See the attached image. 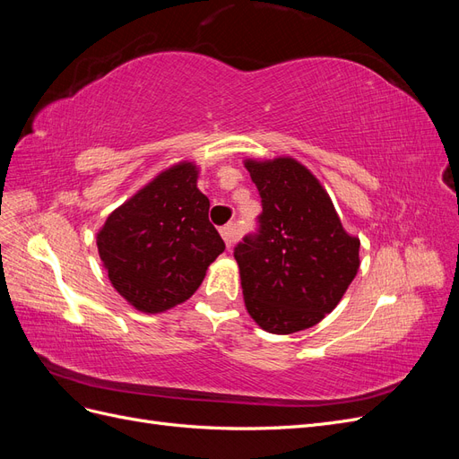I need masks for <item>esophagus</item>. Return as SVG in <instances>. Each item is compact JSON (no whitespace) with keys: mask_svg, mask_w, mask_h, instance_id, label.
<instances>
[{"mask_svg":"<svg viewBox=\"0 0 459 459\" xmlns=\"http://www.w3.org/2000/svg\"><path fill=\"white\" fill-rule=\"evenodd\" d=\"M220 235H221V239L226 241V247L228 248H231L233 245H235V241H238V226L235 224H228V226H224L220 230Z\"/></svg>","mask_w":459,"mask_h":459,"instance_id":"obj_1","label":"esophagus"}]
</instances>
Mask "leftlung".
I'll list each match as a JSON object with an SVG mask.
<instances>
[{
	"mask_svg": "<svg viewBox=\"0 0 459 459\" xmlns=\"http://www.w3.org/2000/svg\"><path fill=\"white\" fill-rule=\"evenodd\" d=\"M260 199L258 233L235 247L247 312L268 333L322 322L359 268V239L346 233L319 179L290 157L247 159Z\"/></svg>",
	"mask_w": 459,
	"mask_h": 459,
	"instance_id": "obj_1",
	"label": "left lung"
}]
</instances>
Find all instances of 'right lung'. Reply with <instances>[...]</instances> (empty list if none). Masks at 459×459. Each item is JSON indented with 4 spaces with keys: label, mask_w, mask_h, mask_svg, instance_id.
Listing matches in <instances>:
<instances>
[{
    "label": "right lung",
    "mask_w": 459,
    "mask_h": 459,
    "mask_svg": "<svg viewBox=\"0 0 459 459\" xmlns=\"http://www.w3.org/2000/svg\"><path fill=\"white\" fill-rule=\"evenodd\" d=\"M197 178L193 162L170 166L110 212L97 231L108 280L135 310L159 314L186 302L224 253Z\"/></svg>",
    "instance_id": "add662e5"
}]
</instances>
